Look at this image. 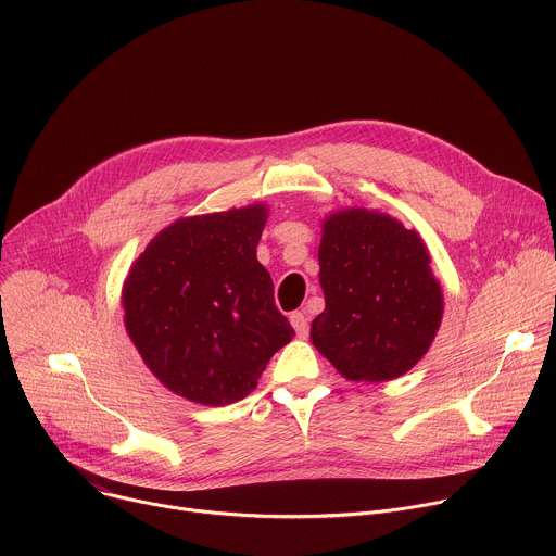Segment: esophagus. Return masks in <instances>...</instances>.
<instances>
[{
    "label": "esophagus",
    "instance_id": "esophagus-1",
    "mask_svg": "<svg viewBox=\"0 0 556 556\" xmlns=\"http://www.w3.org/2000/svg\"><path fill=\"white\" fill-rule=\"evenodd\" d=\"M290 324H292V328H294V332H296L299 339H305V337H307L309 324H307L305 312H299V309L292 312V314H290Z\"/></svg>",
    "mask_w": 556,
    "mask_h": 556
}]
</instances>
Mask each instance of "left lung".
<instances>
[{"instance_id":"1","label":"left lung","mask_w":556,"mask_h":556,"mask_svg":"<svg viewBox=\"0 0 556 556\" xmlns=\"http://www.w3.org/2000/svg\"><path fill=\"white\" fill-rule=\"evenodd\" d=\"M416 230L387 213L348 208L324 222L319 281L326 309L309 339L348 380L407 374L442 321V288Z\"/></svg>"}]
</instances>
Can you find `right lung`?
Listing matches in <instances>:
<instances>
[{
    "label": "right lung",
    "mask_w": 556,
    "mask_h": 556,
    "mask_svg": "<svg viewBox=\"0 0 556 556\" xmlns=\"http://www.w3.org/2000/svg\"><path fill=\"white\" fill-rule=\"evenodd\" d=\"M264 204L182 217L157 232L123 288L125 328L144 365L187 401L247 399L294 330L257 262Z\"/></svg>",
    "instance_id": "right-lung-1"
}]
</instances>
